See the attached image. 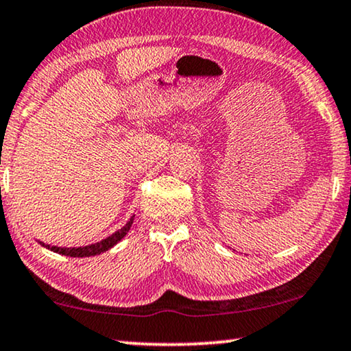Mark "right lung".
I'll list each match as a JSON object with an SVG mask.
<instances>
[{"instance_id": "add662e5", "label": "right lung", "mask_w": 351, "mask_h": 351, "mask_svg": "<svg viewBox=\"0 0 351 351\" xmlns=\"http://www.w3.org/2000/svg\"><path fill=\"white\" fill-rule=\"evenodd\" d=\"M134 217L132 216L128 221V223H125L124 227H121L118 230V232H114L113 234H110V237H107L106 239H102V241L99 243H94V244H90V245H83V247H58V245H50V244H45L39 241L40 245H44V247L53 250V252L56 254H61V255H67V257H94V255H99L102 252H106V250L112 249L114 244H118L121 239L128 234V232L130 230V227H132L134 223Z\"/></svg>"}]
</instances>
